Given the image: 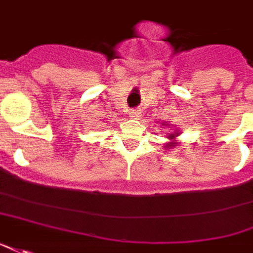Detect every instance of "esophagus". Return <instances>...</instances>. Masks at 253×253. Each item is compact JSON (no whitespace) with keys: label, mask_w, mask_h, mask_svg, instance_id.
I'll return each instance as SVG.
<instances>
[{"label":"esophagus","mask_w":253,"mask_h":253,"mask_svg":"<svg viewBox=\"0 0 253 253\" xmlns=\"http://www.w3.org/2000/svg\"><path fill=\"white\" fill-rule=\"evenodd\" d=\"M139 114H140V110H130L129 111V116L132 117V118H137L139 117Z\"/></svg>","instance_id":"esophagus-1"}]
</instances>
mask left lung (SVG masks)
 <instances>
[{
  "label": "left lung",
  "instance_id": "left-lung-1",
  "mask_svg": "<svg viewBox=\"0 0 253 253\" xmlns=\"http://www.w3.org/2000/svg\"><path fill=\"white\" fill-rule=\"evenodd\" d=\"M176 136V135H169V139H173V137ZM170 146H175V144L173 143H169V144H167V147H168V149H169Z\"/></svg>",
  "mask_w": 253,
  "mask_h": 253
}]
</instances>
